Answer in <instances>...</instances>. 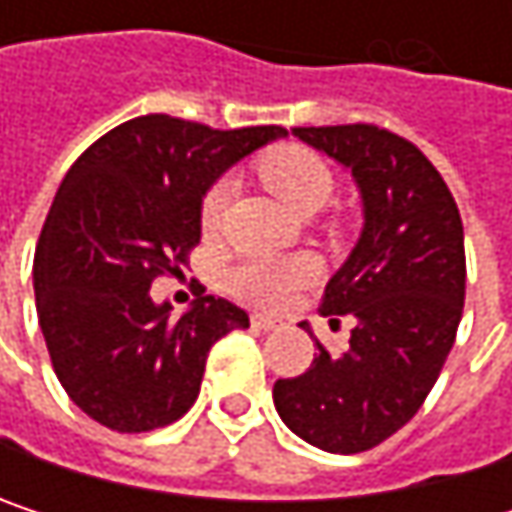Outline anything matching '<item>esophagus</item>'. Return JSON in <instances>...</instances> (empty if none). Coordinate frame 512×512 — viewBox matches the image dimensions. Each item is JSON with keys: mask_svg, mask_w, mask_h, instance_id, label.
I'll return each mask as SVG.
<instances>
[{"mask_svg": "<svg viewBox=\"0 0 512 512\" xmlns=\"http://www.w3.org/2000/svg\"><path fill=\"white\" fill-rule=\"evenodd\" d=\"M252 326L260 329V332H272V329L278 326V320H272V317H266V314H252Z\"/></svg>", "mask_w": 512, "mask_h": 512, "instance_id": "obj_1", "label": "esophagus"}]
</instances>
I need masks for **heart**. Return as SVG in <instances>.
<instances>
[{"instance_id":"b5f03b06","label":"heart","mask_w":512,"mask_h":512,"mask_svg":"<svg viewBox=\"0 0 512 512\" xmlns=\"http://www.w3.org/2000/svg\"><path fill=\"white\" fill-rule=\"evenodd\" d=\"M260 180L296 213H314L320 210L332 195V171L329 165L308 148L287 145L266 156L257 165ZM231 204V183L216 180L204 201H201V228L204 234H216L225 222ZM317 278V263L308 255L296 257H255L231 269L228 284L231 290L260 308H278L284 305L299 287L311 284Z\"/></svg>"}]
</instances>
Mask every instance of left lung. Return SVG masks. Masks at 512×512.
I'll return each mask as SVG.
<instances>
[{"instance_id": "8db88e82", "label": "left lung", "mask_w": 512, "mask_h": 512, "mask_svg": "<svg viewBox=\"0 0 512 512\" xmlns=\"http://www.w3.org/2000/svg\"><path fill=\"white\" fill-rule=\"evenodd\" d=\"M293 136L353 171L364 228L320 305L323 317L356 320L350 350L332 356L317 341L320 356L302 376L278 379L272 400L308 445L361 454L409 424L454 347L465 302L462 219L436 165L397 133L341 124L293 127Z\"/></svg>"}]
</instances>
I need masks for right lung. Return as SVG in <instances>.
Masks as SVG:
<instances>
[{
	"mask_svg": "<svg viewBox=\"0 0 512 512\" xmlns=\"http://www.w3.org/2000/svg\"><path fill=\"white\" fill-rule=\"evenodd\" d=\"M284 127L213 130L142 115L100 136L64 174L35 249V305L67 397L97 424L148 433L189 412L210 347L249 314L198 296L171 317L151 284L183 275L201 243V198Z\"/></svg>",
	"mask_w": 512,
	"mask_h": 512,
	"instance_id": "add662e5",
	"label": "right lung"
}]
</instances>
